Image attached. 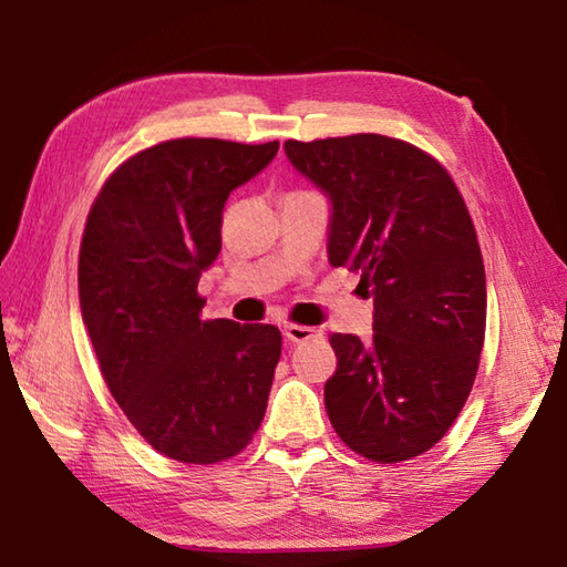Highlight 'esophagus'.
Masks as SVG:
<instances>
[{
	"label": "esophagus",
	"instance_id": "34e87169",
	"mask_svg": "<svg viewBox=\"0 0 567 567\" xmlns=\"http://www.w3.org/2000/svg\"><path fill=\"white\" fill-rule=\"evenodd\" d=\"M285 337H287V342L300 344V342H307V339L322 337V329L305 327V324H285Z\"/></svg>",
	"mask_w": 567,
	"mask_h": 567
}]
</instances>
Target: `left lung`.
I'll return each instance as SVG.
<instances>
[{"instance_id": "obj_1", "label": "left lung", "mask_w": 567, "mask_h": 567, "mask_svg": "<svg viewBox=\"0 0 567 567\" xmlns=\"http://www.w3.org/2000/svg\"><path fill=\"white\" fill-rule=\"evenodd\" d=\"M292 166L332 203L329 265L374 297V334H332L324 384L334 431L359 456L399 463L444 439L478 372L486 272L446 168L406 141L357 133L285 141Z\"/></svg>"}]
</instances>
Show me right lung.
Masks as SVG:
<instances>
[{
	"mask_svg": "<svg viewBox=\"0 0 567 567\" xmlns=\"http://www.w3.org/2000/svg\"><path fill=\"white\" fill-rule=\"evenodd\" d=\"M280 143L176 138L111 173L86 218L79 302L101 374L138 434L181 463H218L262 424L282 334L203 319L223 208Z\"/></svg>",
	"mask_w": 567,
	"mask_h": 567,
	"instance_id": "obj_1",
	"label": "right lung"
}]
</instances>
